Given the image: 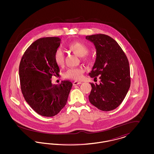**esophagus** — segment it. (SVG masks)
I'll return each mask as SVG.
<instances>
[{"label":"esophagus","mask_w":154,"mask_h":154,"mask_svg":"<svg viewBox=\"0 0 154 154\" xmlns=\"http://www.w3.org/2000/svg\"><path fill=\"white\" fill-rule=\"evenodd\" d=\"M73 85H79V84H81V82H79V81H74L73 83Z\"/></svg>","instance_id":"esophagus-1"}]
</instances>
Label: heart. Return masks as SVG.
<instances>
[{"instance_id":"1","label":"heart","mask_w":154,"mask_h":154,"mask_svg":"<svg viewBox=\"0 0 154 154\" xmlns=\"http://www.w3.org/2000/svg\"><path fill=\"white\" fill-rule=\"evenodd\" d=\"M68 47L72 51L82 57V60L85 61L89 60L90 58L88 55L89 48L85 43L80 41L73 42L69 44ZM54 59L56 64L58 66H62L64 64L65 55L61 49L57 48L55 50L54 54ZM84 72V70L82 67H73L67 69L64 75L67 79L77 80H80L82 77Z\"/></svg>"}]
</instances>
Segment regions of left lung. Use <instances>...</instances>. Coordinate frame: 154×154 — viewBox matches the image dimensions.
<instances>
[{
  "label": "left lung",
  "mask_w": 154,
  "mask_h": 154,
  "mask_svg": "<svg viewBox=\"0 0 154 154\" xmlns=\"http://www.w3.org/2000/svg\"><path fill=\"white\" fill-rule=\"evenodd\" d=\"M93 43L96 58L89 75L99 77L100 83H90L92 90L88 96L90 103L98 109L109 111L122 102L131 85L129 61L117 42L111 37L97 34L85 37Z\"/></svg>",
  "instance_id": "obj_1"
}]
</instances>
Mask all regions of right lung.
<instances>
[{"mask_svg":"<svg viewBox=\"0 0 154 154\" xmlns=\"http://www.w3.org/2000/svg\"><path fill=\"white\" fill-rule=\"evenodd\" d=\"M60 41L58 37L37 40L25 52L19 67L23 96L32 109L44 117L58 114L66 105L73 85L68 80L52 84V76H59L54 54Z\"/></svg>","mask_w":154,"mask_h":154,"instance_id":"obj_1","label":"right lung"}]
</instances>
